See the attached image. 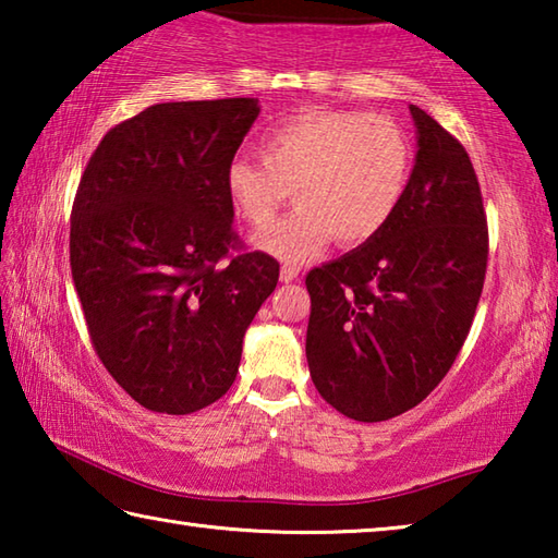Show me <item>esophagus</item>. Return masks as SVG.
Instances as JSON below:
<instances>
[{"mask_svg":"<svg viewBox=\"0 0 558 558\" xmlns=\"http://www.w3.org/2000/svg\"><path fill=\"white\" fill-rule=\"evenodd\" d=\"M298 276H300V268H295V266H282V268H280V280H282V282L298 280Z\"/></svg>","mask_w":558,"mask_h":558,"instance_id":"obj_1","label":"esophagus"}]
</instances>
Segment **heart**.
<instances>
[{"instance_id": "1", "label": "heart", "mask_w": 558, "mask_h": 558, "mask_svg": "<svg viewBox=\"0 0 558 558\" xmlns=\"http://www.w3.org/2000/svg\"><path fill=\"white\" fill-rule=\"evenodd\" d=\"M260 162L233 159L223 184L233 211L265 229L287 201L299 209L256 235L282 263L376 239L401 209L413 174V145L399 122L362 110L310 108L278 122L258 143Z\"/></svg>"}]
</instances>
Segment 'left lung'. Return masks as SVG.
Wrapping results in <instances>:
<instances>
[{
	"instance_id": "1",
	"label": "left lung",
	"mask_w": 558,
	"mask_h": 558,
	"mask_svg": "<svg viewBox=\"0 0 558 558\" xmlns=\"http://www.w3.org/2000/svg\"><path fill=\"white\" fill-rule=\"evenodd\" d=\"M409 192L369 243L307 272L305 354L319 396L376 423L418 405L465 344L487 270V216L470 157L411 106Z\"/></svg>"
}]
</instances>
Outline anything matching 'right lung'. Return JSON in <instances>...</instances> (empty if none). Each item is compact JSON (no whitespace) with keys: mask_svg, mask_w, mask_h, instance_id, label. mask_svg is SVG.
<instances>
[{"mask_svg":"<svg viewBox=\"0 0 558 558\" xmlns=\"http://www.w3.org/2000/svg\"><path fill=\"white\" fill-rule=\"evenodd\" d=\"M256 98L157 102L106 132L71 211V276L93 349L140 405L186 415L239 374L280 263L243 251L226 169Z\"/></svg>","mask_w":558,"mask_h":558,"instance_id":"add662e5","label":"right lung"}]
</instances>
